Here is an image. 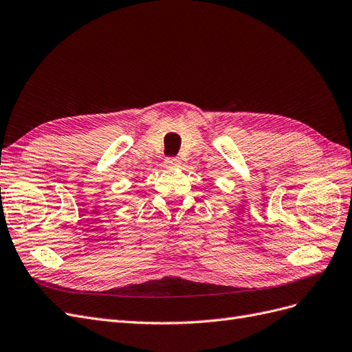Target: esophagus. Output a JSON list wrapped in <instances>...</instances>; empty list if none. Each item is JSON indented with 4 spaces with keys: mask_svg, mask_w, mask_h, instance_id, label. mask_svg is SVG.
Wrapping results in <instances>:
<instances>
[{
    "mask_svg": "<svg viewBox=\"0 0 352 352\" xmlns=\"http://www.w3.org/2000/svg\"><path fill=\"white\" fill-rule=\"evenodd\" d=\"M164 164H166L167 167H175V166H179V164H180V160H179V157H167V158L164 160Z\"/></svg>",
    "mask_w": 352,
    "mask_h": 352,
    "instance_id": "obj_1",
    "label": "esophagus"
}]
</instances>
